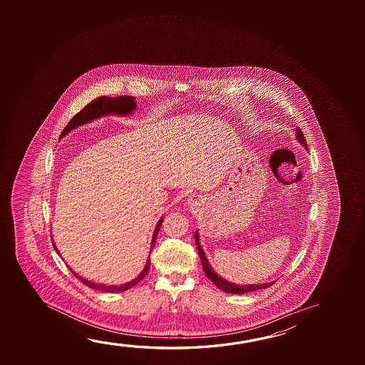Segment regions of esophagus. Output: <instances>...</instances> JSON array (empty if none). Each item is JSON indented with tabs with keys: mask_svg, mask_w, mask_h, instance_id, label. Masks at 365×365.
<instances>
[{
	"mask_svg": "<svg viewBox=\"0 0 365 365\" xmlns=\"http://www.w3.org/2000/svg\"><path fill=\"white\" fill-rule=\"evenodd\" d=\"M193 206H195V205H193Z\"/></svg>",
	"mask_w": 365,
	"mask_h": 365,
	"instance_id": "obj_1",
	"label": "esophagus"
}]
</instances>
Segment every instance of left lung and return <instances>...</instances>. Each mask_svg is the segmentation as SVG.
Masks as SVG:
<instances>
[{"mask_svg":"<svg viewBox=\"0 0 365 365\" xmlns=\"http://www.w3.org/2000/svg\"><path fill=\"white\" fill-rule=\"evenodd\" d=\"M297 138H298L299 143L303 145L305 149H308V148H307V141H305L304 135H303V132H302V130H300L299 127L297 128ZM195 240H196L198 256L201 258V263H202L205 274H206V276L209 277L210 280L212 281V282L215 284L216 287H219V289L222 290V292L232 294L251 293V292H256V290H259V289L269 287L272 284H274V281H272V282H264V284H259V285H237V284H233V282H229V281L224 280L222 277H220V276L216 274L214 269H211V266L209 264V261H207V258L205 256L202 248H201V245H200V242H198L197 233L195 235Z\"/></svg>","mask_w":365,"mask_h":365,"instance_id":"obj_1","label":"left lung"}]
</instances>
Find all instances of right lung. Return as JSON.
Returning <instances> with one entry per match:
<instances>
[{
	"label": "right lung",
	"instance_id": "right-lung-1",
	"mask_svg": "<svg viewBox=\"0 0 365 365\" xmlns=\"http://www.w3.org/2000/svg\"><path fill=\"white\" fill-rule=\"evenodd\" d=\"M133 109H136V103H135V98H133V96H115V98H110V96H99V98H96L94 101H91V102H90L88 106H85L78 114H75V115L72 117V120L67 123L65 130L61 133V138L65 136L67 132H70L71 130H73V128H76L78 125L88 123L90 120L99 118V117H102V115H107V114L110 113L127 115V114L131 113ZM162 222L163 219L158 221V225H156L155 230H154V235H153V240H151V250H150V253H151L153 248H154V243H155L156 237H158V233H159V230H160ZM53 247L54 250L57 251L56 245H53ZM149 269L150 257L149 259H148V262H146L145 269H143V272H141L135 280L130 281V282L123 284V285H118V287H115V285L109 287V285H103V284H98V282L86 280V279H83L81 276L76 275L71 269H71L72 274L76 276L78 280L81 281L83 284H85L86 287H91V289H96V290H101V292H107V293H120V292H125V290L130 289V287H135L140 281L144 280L145 276L148 275V272H149Z\"/></svg>",
	"mask_w": 365,
	"mask_h": 365
}]
</instances>
